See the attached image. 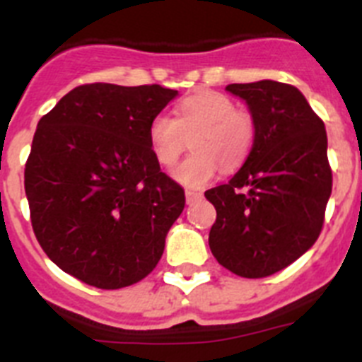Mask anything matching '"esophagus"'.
I'll list each match as a JSON object with an SVG mask.
<instances>
[{"label":"esophagus","instance_id":"1","mask_svg":"<svg viewBox=\"0 0 362 362\" xmlns=\"http://www.w3.org/2000/svg\"><path fill=\"white\" fill-rule=\"evenodd\" d=\"M185 196H187V203L190 204V203H194V201L201 199V197H203V194L197 190H187L185 192Z\"/></svg>","mask_w":362,"mask_h":362}]
</instances>
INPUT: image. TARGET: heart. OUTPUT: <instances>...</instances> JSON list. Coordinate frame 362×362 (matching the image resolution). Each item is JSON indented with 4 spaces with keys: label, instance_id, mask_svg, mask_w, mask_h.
I'll return each mask as SVG.
<instances>
[{
    "label": "heart",
    "instance_id": "1",
    "mask_svg": "<svg viewBox=\"0 0 362 362\" xmlns=\"http://www.w3.org/2000/svg\"><path fill=\"white\" fill-rule=\"evenodd\" d=\"M188 139L194 152L172 175L185 187H203L217 168L232 174L245 165L255 141V121L230 95L194 92L179 103L177 117L158 114L148 124L150 148L163 166L175 165Z\"/></svg>",
    "mask_w": 362,
    "mask_h": 362
}]
</instances>
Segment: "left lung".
<instances>
[{"label": "left lung", "instance_id": "obj_1", "mask_svg": "<svg viewBox=\"0 0 362 362\" xmlns=\"http://www.w3.org/2000/svg\"><path fill=\"white\" fill-rule=\"evenodd\" d=\"M226 90L250 108L255 141L228 183L204 192L217 212L209 245L221 267L259 279L317 241L332 194L328 141L325 123L296 86L263 79Z\"/></svg>", "mask_w": 362, "mask_h": 362}]
</instances>
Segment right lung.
Listing matches in <instances>:
<instances>
[{"mask_svg": "<svg viewBox=\"0 0 362 362\" xmlns=\"http://www.w3.org/2000/svg\"><path fill=\"white\" fill-rule=\"evenodd\" d=\"M177 90L76 86L37 123L25 165L32 228L63 272L103 290L145 279L185 209L161 172L148 124Z\"/></svg>", "mask_w": 362, "mask_h": 362, "instance_id": "right-lung-1", "label": "right lung"}]
</instances>
